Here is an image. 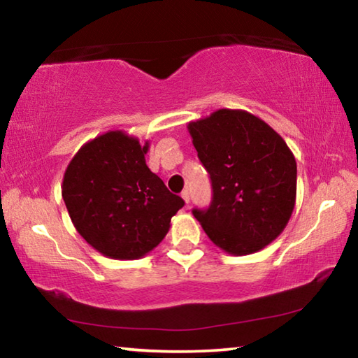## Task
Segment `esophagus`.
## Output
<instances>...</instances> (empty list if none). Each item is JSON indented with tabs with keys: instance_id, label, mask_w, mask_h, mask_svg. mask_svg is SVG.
<instances>
[{
	"instance_id": "esophagus-1",
	"label": "esophagus",
	"mask_w": 358,
	"mask_h": 358,
	"mask_svg": "<svg viewBox=\"0 0 358 358\" xmlns=\"http://www.w3.org/2000/svg\"><path fill=\"white\" fill-rule=\"evenodd\" d=\"M181 197H183V201H185V203H189V191H187V189H185L183 192H181Z\"/></svg>"
}]
</instances>
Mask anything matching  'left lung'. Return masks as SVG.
I'll return each mask as SVG.
<instances>
[{
  "label": "left lung",
  "instance_id": "8db88e82",
  "mask_svg": "<svg viewBox=\"0 0 358 358\" xmlns=\"http://www.w3.org/2000/svg\"><path fill=\"white\" fill-rule=\"evenodd\" d=\"M187 131L213 187L207 210H192L205 234L234 256L257 252L278 238L292 216L296 162L264 120L220 108Z\"/></svg>",
  "mask_w": 358,
  "mask_h": 358
}]
</instances>
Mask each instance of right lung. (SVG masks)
<instances>
[{
  "mask_svg": "<svg viewBox=\"0 0 358 358\" xmlns=\"http://www.w3.org/2000/svg\"><path fill=\"white\" fill-rule=\"evenodd\" d=\"M143 145L124 131H108L77 151L62 194L83 240L104 256L141 259L161 243L183 199L148 169Z\"/></svg>",
  "mask_w": 358,
  "mask_h": 358,
  "instance_id": "add662e5",
  "label": "right lung"
}]
</instances>
